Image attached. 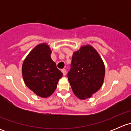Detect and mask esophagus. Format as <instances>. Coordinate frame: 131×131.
I'll return each mask as SVG.
<instances>
[{
	"mask_svg": "<svg viewBox=\"0 0 131 131\" xmlns=\"http://www.w3.org/2000/svg\"><path fill=\"white\" fill-rule=\"evenodd\" d=\"M61 72H62V73H63V75H64V76H65L66 74H67V71H66V70L65 69H63L61 70Z\"/></svg>",
	"mask_w": 131,
	"mask_h": 131,
	"instance_id": "obj_1",
	"label": "esophagus"
}]
</instances>
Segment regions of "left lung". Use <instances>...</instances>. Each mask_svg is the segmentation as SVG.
<instances>
[{
	"mask_svg": "<svg viewBox=\"0 0 131 131\" xmlns=\"http://www.w3.org/2000/svg\"><path fill=\"white\" fill-rule=\"evenodd\" d=\"M105 67L101 56L90 45L73 52L68 81L74 94L80 100L90 98L103 85Z\"/></svg>",
	"mask_w": 131,
	"mask_h": 131,
	"instance_id": "obj_1",
	"label": "left lung"
}]
</instances>
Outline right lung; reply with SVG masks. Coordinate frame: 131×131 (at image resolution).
I'll list each match as a JSON object with an SVG mask.
<instances>
[{
	"mask_svg": "<svg viewBox=\"0 0 131 131\" xmlns=\"http://www.w3.org/2000/svg\"><path fill=\"white\" fill-rule=\"evenodd\" d=\"M48 44L40 43L28 54L22 65V75L26 86L41 97L52 94L63 73L51 57Z\"/></svg>",
	"mask_w": 131,
	"mask_h": 131,
	"instance_id": "add662e5",
	"label": "right lung"
}]
</instances>
